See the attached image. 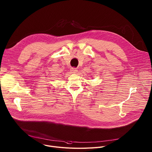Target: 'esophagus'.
<instances>
[{"label":"esophagus","instance_id":"34e87169","mask_svg":"<svg viewBox=\"0 0 152 152\" xmlns=\"http://www.w3.org/2000/svg\"><path fill=\"white\" fill-rule=\"evenodd\" d=\"M70 71V73H72V74H76V73H77V70L76 69L74 68V67L72 68Z\"/></svg>","mask_w":152,"mask_h":152}]
</instances>
